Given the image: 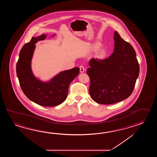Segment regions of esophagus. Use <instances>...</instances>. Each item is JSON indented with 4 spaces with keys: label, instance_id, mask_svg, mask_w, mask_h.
Returning a JSON list of instances; mask_svg holds the SVG:
<instances>
[{
    "label": "esophagus",
    "instance_id": "esophagus-1",
    "mask_svg": "<svg viewBox=\"0 0 157 157\" xmlns=\"http://www.w3.org/2000/svg\"><path fill=\"white\" fill-rule=\"evenodd\" d=\"M85 68H84V67H83V66H80V72H81V73H83V72L85 71Z\"/></svg>",
    "mask_w": 157,
    "mask_h": 157
}]
</instances>
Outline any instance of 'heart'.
I'll return each instance as SVG.
<instances>
[{"label": "heart", "instance_id": "obj_1", "mask_svg": "<svg viewBox=\"0 0 157 157\" xmlns=\"http://www.w3.org/2000/svg\"><path fill=\"white\" fill-rule=\"evenodd\" d=\"M100 48V45H94L93 47V50L94 51H97ZM106 56V52L104 50H101L99 51L98 54H97V56L98 58L102 59L104 58V57H105Z\"/></svg>", "mask_w": 157, "mask_h": 157}]
</instances>
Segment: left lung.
<instances>
[{
    "label": "left lung",
    "instance_id": "8db88e82",
    "mask_svg": "<svg viewBox=\"0 0 157 157\" xmlns=\"http://www.w3.org/2000/svg\"><path fill=\"white\" fill-rule=\"evenodd\" d=\"M114 48L104 59L92 58L87 74L90 77L89 93L97 103L112 104L130 97L133 91L140 67L133 47L114 33Z\"/></svg>",
    "mask_w": 157,
    "mask_h": 157
}]
</instances>
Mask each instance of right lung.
I'll return each mask as SVG.
<instances>
[{"instance_id":"right-lung-1","label":"right lung","mask_w":157,"mask_h":157,"mask_svg":"<svg viewBox=\"0 0 157 157\" xmlns=\"http://www.w3.org/2000/svg\"><path fill=\"white\" fill-rule=\"evenodd\" d=\"M47 35L33 37L22 48L16 65V73L22 90L30 100L44 107H54L62 103L67 98L71 82L79 74L78 67L60 72L49 82H42L33 76L31 62L38 41Z\"/></svg>"}]
</instances>
